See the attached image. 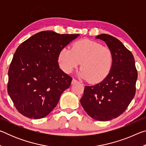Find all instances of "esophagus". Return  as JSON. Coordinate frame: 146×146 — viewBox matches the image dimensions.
I'll list each match as a JSON object with an SVG mask.
<instances>
[{"instance_id":"obj_1","label":"esophagus","mask_w":146,"mask_h":146,"mask_svg":"<svg viewBox=\"0 0 146 146\" xmlns=\"http://www.w3.org/2000/svg\"><path fill=\"white\" fill-rule=\"evenodd\" d=\"M77 82H78V80H76V79H75V78H73L72 82H71V84H74L77 83Z\"/></svg>"}]
</instances>
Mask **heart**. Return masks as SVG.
<instances>
[{
    "label": "heart",
    "mask_w": 146,
    "mask_h": 146,
    "mask_svg": "<svg viewBox=\"0 0 146 146\" xmlns=\"http://www.w3.org/2000/svg\"><path fill=\"white\" fill-rule=\"evenodd\" d=\"M58 60L62 70L67 73L72 72L81 63L80 77L90 83H98L110 73L114 56L108 47L84 39L74 43L71 49H62Z\"/></svg>",
    "instance_id": "b5f03b06"
}]
</instances>
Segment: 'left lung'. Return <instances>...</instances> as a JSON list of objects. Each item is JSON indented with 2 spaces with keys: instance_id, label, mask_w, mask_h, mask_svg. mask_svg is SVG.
<instances>
[{
  "instance_id": "8db88e82",
  "label": "left lung",
  "mask_w": 146,
  "mask_h": 146,
  "mask_svg": "<svg viewBox=\"0 0 146 146\" xmlns=\"http://www.w3.org/2000/svg\"><path fill=\"white\" fill-rule=\"evenodd\" d=\"M95 38L105 42L112 51L114 61L102 82L85 86L80 103L91 118L108 121L122 114L134 98L138 74L133 55L119 40L107 34Z\"/></svg>"
}]
</instances>
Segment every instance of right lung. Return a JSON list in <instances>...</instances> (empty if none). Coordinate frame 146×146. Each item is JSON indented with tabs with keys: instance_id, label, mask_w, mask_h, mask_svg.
<instances>
[{
	"instance_id": "1",
	"label": "right lung",
	"mask_w": 146,
	"mask_h": 146,
	"mask_svg": "<svg viewBox=\"0 0 146 146\" xmlns=\"http://www.w3.org/2000/svg\"><path fill=\"white\" fill-rule=\"evenodd\" d=\"M78 36L40 31L17 48L8 71V92L20 113L40 119L56 107L72 80L59 68L58 54Z\"/></svg>"
}]
</instances>
